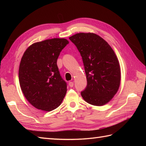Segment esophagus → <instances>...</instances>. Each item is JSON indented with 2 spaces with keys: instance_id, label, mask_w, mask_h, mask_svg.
Listing matches in <instances>:
<instances>
[{
  "instance_id": "1",
  "label": "esophagus",
  "mask_w": 146,
  "mask_h": 146,
  "mask_svg": "<svg viewBox=\"0 0 146 146\" xmlns=\"http://www.w3.org/2000/svg\"><path fill=\"white\" fill-rule=\"evenodd\" d=\"M73 85H74V83L73 82H69V86H70V87H73Z\"/></svg>"
}]
</instances>
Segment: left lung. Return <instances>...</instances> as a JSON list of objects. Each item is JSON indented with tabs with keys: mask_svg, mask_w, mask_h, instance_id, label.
I'll use <instances>...</instances> for the list:
<instances>
[{
	"mask_svg": "<svg viewBox=\"0 0 146 146\" xmlns=\"http://www.w3.org/2000/svg\"><path fill=\"white\" fill-rule=\"evenodd\" d=\"M83 62L87 85L81 92L87 103L102 106L110 102L120 83V64L107 41L94 33H77L69 38Z\"/></svg>",
	"mask_w": 146,
	"mask_h": 146,
	"instance_id": "left-lung-1",
	"label": "left lung"
}]
</instances>
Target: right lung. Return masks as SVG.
I'll list each match as a JSON object with an SVG mask.
<instances>
[{
  "instance_id": "1",
  "label": "right lung",
  "mask_w": 146,
  "mask_h": 146,
  "mask_svg": "<svg viewBox=\"0 0 146 146\" xmlns=\"http://www.w3.org/2000/svg\"><path fill=\"white\" fill-rule=\"evenodd\" d=\"M68 43L64 38L35 42L21 58L19 69L21 88L27 101L38 109L54 110L66 94V83L60 75L57 60Z\"/></svg>"
}]
</instances>
